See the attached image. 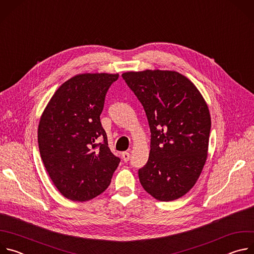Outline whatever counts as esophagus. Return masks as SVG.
<instances>
[{
  "mask_svg": "<svg viewBox=\"0 0 254 254\" xmlns=\"http://www.w3.org/2000/svg\"><path fill=\"white\" fill-rule=\"evenodd\" d=\"M122 156H123V160L127 163V161H129V158H130V155H129V153L128 152H124L123 154H122Z\"/></svg>",
  "mask_w": 254,
  "mask_h": 254,
  "instance_id": "obj_1",
  "label": "esophagus"
}]
</instances>
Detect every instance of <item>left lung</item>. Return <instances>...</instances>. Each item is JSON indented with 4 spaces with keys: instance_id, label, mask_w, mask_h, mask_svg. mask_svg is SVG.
<instances>
[{
    "instance_id": "8db88e82",
    "label": "left lung",
    "mask_w": 254,
    "mask_h": 254,
    "mask_svg": "<svg viewBox=\"0 0 254 254\" xmlns=\"http://www.w3.org/2000/svg\"><path fill=\"white\" fill-rule=\"evenodd\" d=\"M122 76L143 106L151 130L150 156L138 170L139 182L157 200L179 199L195 185L207 159L208 106L179 72L131 71Z\"/></svg>"
}]
</instances>
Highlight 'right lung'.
Instances as JSON below:
<instances>
[{"label":"right lung","mask_w":254,"mask_h":254,"mask_svg":"<svg viewBox=\"0 0 254 254\" xmlns=\"http://www.w3.org/2000/svg\"><path fill=\"white\" fill-rule=\"evenodd\" d=\"M118 78L107 73L72 77L56 90L41 117L40 156L67 199L82 202L101 194L121 162L108 148L100 123L106 92Z\"/></svg>","instance_id":"add662e5"}]
</instances>
